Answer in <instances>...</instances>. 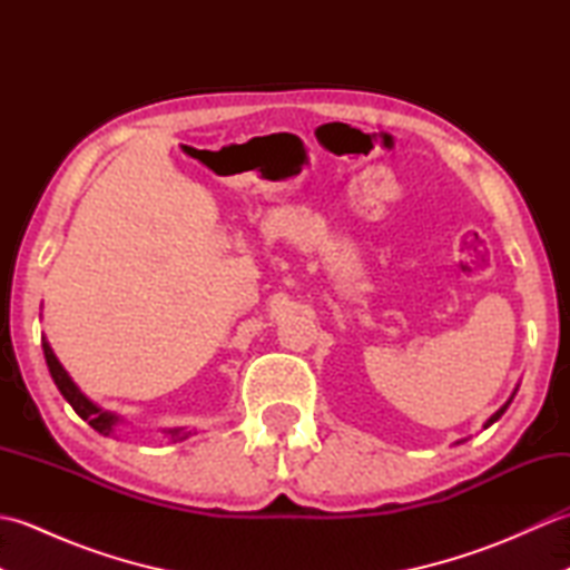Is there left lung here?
<instances>
[{
  "mask_svg": "<svg viewBox=\"0 0 570 570\" xmlns=\"http://www.w3.org/2000/svg\"><path fill=\"white\" fill-rule=\"evenodd\" d=\"M512 396H514V394H512ZM510 402H512V399H510ZM510 402H507V404H504V406H502L500 411H494V414H492V416L488 419V423H485V429H488V426H492V423H494V421H498V419H500V416L504 414V411H507V406H510Z\"/></svg>",
  "mask_w": 570,
  "mask_h": 570,
  "instance_id": "left-lung-1",
  "label": "left lung"
}]
</instances>
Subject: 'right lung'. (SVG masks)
I'll return each mask as SVG.
<instances>
[{"label":"right lung","mask_w":570,"mask_h":570,"mask_svg":"<svg viewBox=\"0 0 570 570\" xmlns=\"http://www.w3.org/2000/svg\"><path fill=\"white\" fill-rule=\"evenodd\" d=\"M41 345H43V355H46L48 372H51V377H53L56 386L60 390V394L66 396V402L72 406V411H76V414H78L82 421H88L90 426H92L95 431H98V433L110 435V433H112V426L117 423V416H115V414H107V411L95 406V404L90 402V399H85V396L80 394L78 386L72 384V380L68 377V372H66L63 367H60V362L56 360L51 345L46 343V337H41ZM168 433H171V439L184 441L190 431L186 433V431H180V429H174V431H168Z\"/></svg>","instance_id":"add662e5"}]
</instances>
